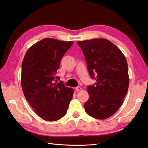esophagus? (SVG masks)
<instances>
[{
  "instance_id": "34e87169",
  "label": "esophagus",
  "mask_w": 148,
  "mask_h": 148,
  "mask_svg": "<svg viewBox=\"0 0 148 148\" xmlns=\"http://www.w3.org/2000/svg\"><path fill=\"white\" fill-rule=\"evenodd\" d=\"M75 89H76V90H77V91H79L80 90H82V87L78 86V87H76V88H75Z\"/></svg>"
}]
</instances>
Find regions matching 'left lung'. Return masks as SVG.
Here are the masks:
<instances>
[{"label":"left lung","instance_id":"obj_1","mask_svg":"<svg viewBox=\"0 0 148 148\" xmlns=\"http://www.w3.org/2000/svg\"><path fill=\"white\" fill-rule=\"evenodd\" d=\"M85 56L88 71L96 83L88 85L89 98L85 112L96 119L104 120L119 109L127 92L128 66L124 55L116 45L106 39L77 41Z\"/></svg>","mask_w":148,"mask_h":148}]
</instances>
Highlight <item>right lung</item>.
Returning a JSON list of instances; mask_svg holds the SVG:
<instances>
[{
  "label": "right lung",
  "instance_id": "obj_1",
  "mask_svg": "<svg viewBox=\"0 0 148 148\" xmlns=\"http://www.w3.org/2000/svg\"><path fill=\"white\" fill-rule=\"evenodd\" d=\"M73 41L45 38L29 48L22 63L21 85L25 98L45 120H60L66 114L74 90L63 82L53 83L61 59Z\"/></svg>",
  "mask_w": 148,
  "mask_h": 148
}]
</instances>
